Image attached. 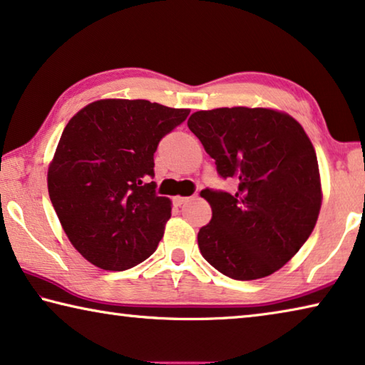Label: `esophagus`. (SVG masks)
I'll return each instance as SVG.
<instances>
[{
    "mask_svg": "<svg viewBox=\"0 0 365 365\" xmlns=\"http://www.w3.org/2000/svg\"><path fill=\"white\" fill-rule=\"evenodd\" d=\"M190 200H192V198H190V196H175V198H173V205L182 206L185 203H188Z\"/></svg>",
    "mask_w": 365,
    "mask_h": 365,
    "instance_id": "1",
    "label": "esophagus"
}]
</instances>
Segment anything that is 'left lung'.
Returning a JSON list of instances; mask_svg holds the SVG:
<instances>
[{
    "mask_svg": "<svg viewBox=\"0 0 365 365\" xmlns=\"http://www.w3.org/2000/svg\"><path fill=\"white\" fill-rule=\"evenodd\" d=\"M188 128L235 193L201 190L211 222L200 229L201 255L237 281L259 279L282 268L315 227L322 185L315 149L302 126L269 108L195 112Z\"/></svg>",
    "mask_w": 365,
    "mask_h": 365,
    "instance_id": "left-lung-1",
    "label": "left lung"
}]
</instances>
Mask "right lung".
<instances>
[{
	"label": "right lung",
	"instance_id": "right-lung-1",
	"mask_svg": "<svg viewBox=\"0 0 365 365\" xmlns=\"http://www.w3.org/2000/svg\"><path fill=\"white\" fill-rule=\"evenodd\" d=\"M188 113L106 99L68 121L48 169V195L69 242L92 264L125 271L155 252L172 206L151 182L154 153Z\"/></svg>",
	"mask_w": 365,
	"mask_h": 365
}]
</instances>
